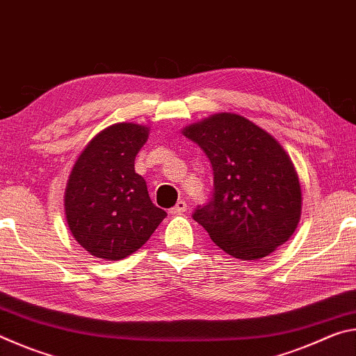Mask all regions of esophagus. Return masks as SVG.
Instances as JSON below:
<instances>
[{"mask_svg": "<svg viewBox=\"0 0 356 356\" xmlns=\"http://www.w3.org/2000/svg\"><path fill=\"white\" fill-rule=\"evenodd\" d=\"M186 210V202L185 201H179L176 206H174L171 210H170V213L171 215H180V213H184Z\"/></svg>", "mask_w": 356, "mask_h": 356, "instance_id": "esophagus-1", "label": "esophagus"}]
</instances>
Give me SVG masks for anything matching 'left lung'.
<instances>
[{
  "mask_svg": "<svg viewBox=\"0 0 356 356\" xmlns=\"http://www.w3.org/2000/svg\"><path fill=\"white\" fill-rule=\"evenodd\" d=\"M213 168V195L193 220L215 245L243 261L268 256L292 237L301 188L291 156L275 138L243 116L213 114L182 130Z\"/></svg>",
  "mask_w": 356,
  "mask_h": 356,
  "instance_id": "1",
  "label": "left lung"
}]
</instances>
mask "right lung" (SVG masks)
<instances>
[{
  "mask_svg": "<svg viewBox=\"0 0 356 356\" xmlns=\"http://www.w3.org/2000/svg\"><path fill=\"white\" fill-rule=\"evenodd\" d=\"M149 129L134 122L110 125L78 156L64 193L72 236L89 254L120 261L141 248L166 216L150 201L135 172V156Z\"/></svg>",
  "mask_w": 356,
  "mask_h": 356,
  "instance_id": "1",
  "label": "right lung"
}]
</instances>
